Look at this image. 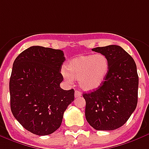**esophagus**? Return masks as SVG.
I'll return each mask as SVG.
<instances>
[{
    "label": "esophagus",
    "instance_id": "esophagus-1",
    "mask_svg": "<svg viewBox=\"0 0 149 149\" xmlns=\"http://www.w3.org/2000/svg\"><path fill=\"white\" fill-rule=\"evenodd\" d=\"M74 95H75V98H78V97L81 96V95H82V94H81V92H80V91H77V90H76V91H75Z\"/></svg>",
    "mask_w": 149,
    "mask_h": 149
}]
</instances>
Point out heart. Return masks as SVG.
Masks as SVG:
<instances>
[{
  "label": "heart",
  "mask_w": 149,
  "mask_h": 149,
  "mask_svg": "<svg viewBox=\"0 0 149 149\" xmlns=\"http://www.w3.org/2000/svg\"><path fill=\"white\" fill-rule=\"evenodd\" d=\"M62 75L67 81L78 80L80 88L91 91L100 88L109 72V61L102 54L79 56L70 60Z\"/></svg>",
  "instance_id": "heart-1"
}]
</instances>
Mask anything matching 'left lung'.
Listing matches in <instances>:
<instances>
[{"instance_id": "left-lung-1", "label": "left lung", "mask_w": 149, "mask_h": 149, "mask_svg": "<svg viewBox=\"0 0 149 149\" xmlns=\"http://www.w3.org/2000/svg\"><path fill=\"white\" fill-rule=\"evenodd\" d=\"M92 50L107 58L109 72L100 88L83 94L86 120L96 130H114L127 122L136 107L138 75L136 63L119 46L96 47Z\"/></svg>"}]
</instances>
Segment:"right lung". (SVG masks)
<instances>
[{
  "label": "right lung",
  "mask_w": 149,
  "mask_h": 149,
  "mask_svg": "<svg viewBox=\"0 0 149 149\" xmlns=\"http://www.w3.org/2000/svg\"><path fill=\"white\" fill-rule=\"evenodd\" d=\"M65 58L61 49L34 46L14 61L9 81L13 116L31 133L45 136L61 126L74 90H63L61 73Z\"/></svg>",
  "instance_id": "add662e5"
}]
</instances>
